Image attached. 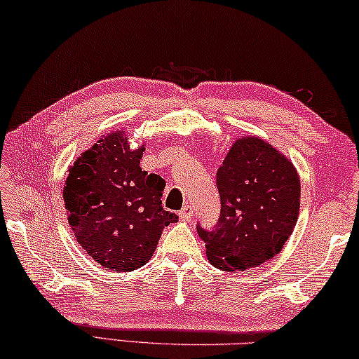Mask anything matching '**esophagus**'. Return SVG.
<instances>
[{"mask_svg":"<svg viewBox=\"0 0 359 359\" xmlns=\"http://www.w3.org/2000/svg\"><path fill=\"white\" fill-rule=\"evenodd\" d=\"M178 215L181 219H191L194 215V206H191V205L183 206V210H181Z\"/></svg>","mask_w":359,"mask_h":359,"instance_id":"1","label":"esophagus"}]
</instances>
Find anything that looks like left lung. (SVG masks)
Instances as JSON below:
<instances>
[{"mask_svg": "<svg viewBox=\"0 0 359 359\" xmlns=\"http://www.w3.org/2000/svg\"><path fill=\"white\" fill-rule=\"evenodd\" d=\"M216 184L217 225H197L211 265L244 271L278 255L299 216L301 184L293 163L263 138L243 137L219 167Z\"/></svg>", "mask_w": 359, "mask_h": 359, "instance_id": "left-lung-1", "label": "left lung"}]
</instances>
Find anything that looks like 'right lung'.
Returning <instances> with one entry per match:
<instances>
[{
  "instance_id": "right-lung-1",
  "label": "right lung",
  "mask_w": 359,
  "mask_h": 359,
  "mask_svg": "<svg viewBox=\"0 0 359 359\" xmlns=\"http://www.w3.org/2000/svg\"><path fill=\"white\" fill-rule=\"evenodd\" d=\"M143 147L130 149L126 130L107 134L80 154L65 181L62 198L77 243L115 273L148 263L163 227L178 222L162 208L165 181L140 167Z\"/></svg>"
}]
</instances>
